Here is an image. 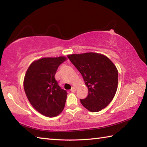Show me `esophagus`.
<instances>
[{
    "mask_svg": "<svg viewBox=\"0 0 147 147\" xmlns=\"http://www.w3.org/2000/svg\"><path fill=\"white\" fill-rule=\"evenodd\" d=\"M71 92H75L76 91V88L75 87H72L71 88Z\"/></svg>",
    "mask_w": 147,
    "mask_h": 147,
    "instance_id": "obj_1",
    "label": "esophagus"
}]
</instances>
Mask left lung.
I'll return each instance as SVG.
<instances>
[{
    "label": "left lung",
    "mask_w": 147,
    "mask_h": 147,
    "mask_svg": "<svg viewBox=\"0 0 147 147\" xmlns=\"http://www.w3.org/2000/svg\"><path fill=\"white\" fill-rule=\"evenodd\" d=\"M68 58L81 73L88 87V95L80 99L82 105L90 112L106 107L115 95L118 72L111 60L94 53L71 55Z\"/></svg>",
    "instance_id": "1"
}]
</instances>
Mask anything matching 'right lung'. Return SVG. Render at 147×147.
I'll list each match as a JSON object with an SVG mask.
<instances>
[{
	"label": "right lung",
	"mask_w": 147,
	"mask_h": 147,
	"mask_svg": "<svg viewBox=\"0 0 147 147\" xmlns=\"http://www.w3.org/2000/svg\"><path fill=\"white\" fill-rule=\"evenodd\" d=\"M64 57L43 58L29 67L24 80V88L32 106L43 115L55 117L64 108L67 93L62 89L55 76Z\"/></svg>",
	"instance_id": "1"
}]
</instances>
